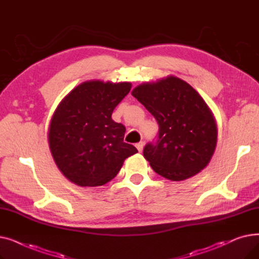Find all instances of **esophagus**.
Listing matches in <instances>:
<instances>
[{
	"label": "esophagus",
	"instance_id": "esophagus-1",
	"mask_svg": "<svg viewBox=\"0 0 259 259\" xmlns=\"http://www.w3.org/2000/svg\"><path fill=\"white\" fill-rule=\"evenodd\" d=\"M135 147H137L139 152H142V151H143V148H144V143H143V142H140V143H138L137 145H135Z\"/></svg>",
	"mask_w": 259,
	"mask_h": 259
}]
</instances>
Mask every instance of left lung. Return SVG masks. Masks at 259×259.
<instances>
[{
	"instance_id": "obj_1",
	"label": "left lung",
	"mask_w": 259,
	"mask_h": 259,
	"mask_svg": "<svg viewBox=\"0 0 259 259\" xmlns=\"http://www.w3.org/2000/svg\"><path fill=\"white\" fill-rule=\"evenodd\" d=\"M132 95L156 119L155 141L144 148L152 169L171 181L197 174L210 161L217 141L213 114L200 95L175 76L142 84Z\"/></svg>"
}]
</instances>
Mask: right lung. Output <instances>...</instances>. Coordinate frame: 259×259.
<instances>
[{
    "label": "right lung",
    "instance_id": "1",
    "mask_svg": "<svg viewBox=\"0 0 259 259\" xmlns=\"http://www.w3.org/2000/svg\"><path fill=\"white\" fill-rule=\"evenodd\" d=\"M130 83L90 80L61 102L49 128V147L66 178L81 187L103 186L114 179L124 160L138 152L124 142L126 128L112 118Z\"/></svg>",
    "mask_w": 259,
    "mask_h": 259
}]
</instances>
